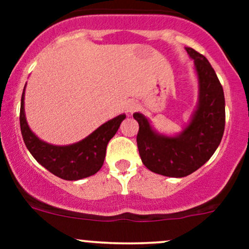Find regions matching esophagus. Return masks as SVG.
Here are the masks:
<instances>
[{
  "label": "esophagus",
  "instance_id": "obj_1",
  "mask_svg": "<svg viewBox=\"0 0 249 249\" xmlns=\"http://www.w3.org/2000/svg\"><path fill=\"white\" fill-rule=\"evenodd\" d=\"M139 108H140V106H139V104H137V102H135V101H129V102H127L126 110L129 113L136 112V110L139 109Z\"/></svg>",
  "mask_w": 249,
  "mask_h": 249
}]
</instances>
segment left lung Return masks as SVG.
I'll return each instance as SVG.
<instances>
[{
	"mask_svg": "<svg viewBox=\"0 0 249 249\" xmlns=\"http://www.w3.org/2000/svg\"><path fill=\"white\" fill-rule=\"evenodd\" d=\"M200 82V101L190 124L177 137L155 134L149 122L140 113L137 147L143 165L152 172L167 177H185L210 160L222 141L225 127V99L223 87L208 60L193 48Z\"/></svg>",
	"mask_w": 249,
	"mask_h": 249,
	"instance_id": "8db88e82",
	"label": "left lung"
}]
</instances>
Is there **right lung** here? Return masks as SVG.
<instances>
[{"label":"right lung","mask_w":249,"mask_h":249,"mask_svg":"<svg viewBox=\"0 0 249 249\" xmlns=\"http://www.w3.org/2000/svg\"><path fill=\"white\" fill-rule=\"evenodd\" d=\"M124 119L125 114L118 115L80 142L57 147L41 141L29 129L24 113V92L21 96L20 130L25 145L42 166L53 175L66 180L82 179L95 175L101 169L106 157L107 144Z\"/></svg>","instance_id":"right-lung-1"}]
</instances>
